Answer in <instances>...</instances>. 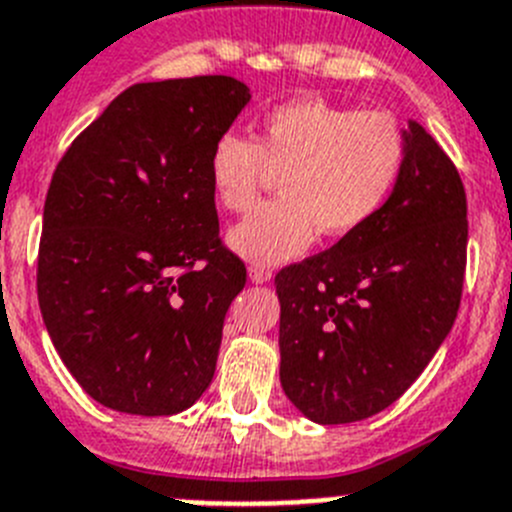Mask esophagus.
Masks as SVG:
<instances>
[{"mask_svg": "<svg viewBox=\"0 0 512 512\" xmlns=\"http://www.w3.org/2000/svg\"><path fill=\"white\" fill-rule=\"evenodd\" d=\"M248 276H251V281H256V284H264V281H269L271 279V271L266 269V266H251V269H248Z\"/></svg>", "mask_w": 512, "mask_h": 512, "instance_id": "obj_1", "label": "esophagus"}]
</instances>
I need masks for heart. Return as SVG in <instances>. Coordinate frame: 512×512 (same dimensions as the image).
Instances as JSON below:
<instances>
[{"label": "heart", "instance_id": "1", "mask_svg": "<svg viewBox=\"0 0 512 512\" xmlns=\"http://www.w3.org/2000/svg\"><path fill=\"white\" fill-rule=\"evenodd\" d=\"M406 137L393 116L358 111L325 98H294L261 119L259 142L238 131L215 139L208 180L220 208L243 213L269 170L284 172L279 200L259 205L228 233L238 256L284 264L312 243L358 233L396 190Z\"/></svg>", "mask_w": 512, "mask_h": 512}]
</instances>
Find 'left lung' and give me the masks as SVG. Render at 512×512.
Here are the masks:
<instances>
[{"label":"left lung","instance_id":"8db88e82","mask_svg":"<svg viewBox=\"0 0 512 512\" xmlns=\"http://www.w3.org/2000/svg\"><path fill=\"white\" fill-rule=\"evenodd\" d=\"M383 210L358 233L276 274L281 388L307 419L388 409L449 335L467 266L457 167L416 121Z\"/></svg>","mask_w":512,"mask_h":512}]
</instances>
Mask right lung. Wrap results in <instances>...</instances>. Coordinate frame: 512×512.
I'll list each match as a JSON object with an SVG mask.
<instances>
[{"instance_id":"1","label":"right lung","mask_w":512,"mask_h":512,"mask_svg":"<svg viewBox=\"0 0 512 512\" xmlns=\"http://www.w3.org/2000/svg\"><path fill=\"white\" fill-rule=\"evenodd\" d=\"M248 101L231 75L137 83L55 167L37 299L65 368L109 409L180 414L213 381L246 266L218 236L208 157Z\"/></svg>"}]
</instances>
